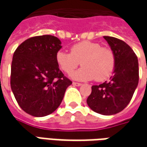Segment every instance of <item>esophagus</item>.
I'll return each instance as SVG.
<instances>
[{
  "label": "esophagus",
  "mask_w": 147,
  "mask_h": 147,
  "mask_svg": "<svg viewBox=\"0 0 147 147\" xmlns=\"http://www.w3.org/2000/svg\"><path fill=\"white\" fill-rule=\"evenodd\" d=\"M73 85H74V86H77V87H80V86H82V83L74 82H73Z\"/></svg>",
  "instance_id": "1"
}]
</instances>
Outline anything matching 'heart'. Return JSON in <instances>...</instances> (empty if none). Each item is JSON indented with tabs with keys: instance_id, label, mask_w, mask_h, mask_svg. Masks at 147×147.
I'll return each instance as SVG.
<instances>
[{
	"instance_id": "1",
	"label": "heart",
	"mask_w": 147,
	"mask_h": 147,
	"mask_svg": "<svg viewBox=\"0 0 147 147\" xmlns=\"http://www.w3.org/2000/svg\"><path fill=\"white\" fill-rule=\"evenodd\" d=\"M59 69L71 74L80 65L82 67L71 77L74 79L88 81L96 79L101 82L110 78L115 69V55L111 49L101 47L97 42L83 41L74 44L70 53L59 51L55 55Z\"/></svg>"
}]
</instances>
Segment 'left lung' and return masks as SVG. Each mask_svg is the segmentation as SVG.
<instances>
[{"instance_id": "obj_1", "label": "left lung", "mask_w": 147, "mask_h": 147, "mask_svg": "<svg viewBox=\"0 0 147 147\" xmlns=\"http://www.w3.org/2000/svg\"><path fill=\"white\" fill-rule=\"evenodd\" d=\"M115 55V69L108 82L92 87L87 103L92 110L103 115H112L123 110L138 87V57L127 43L118 38L104 36Z\"/></svg>"}]
</instances>
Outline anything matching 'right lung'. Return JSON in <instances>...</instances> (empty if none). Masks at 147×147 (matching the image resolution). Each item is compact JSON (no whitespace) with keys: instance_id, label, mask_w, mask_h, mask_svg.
<instances>
[{"instance_id":"add662e5","label":"right lung","mask_w":147,"mask_h":147,"mask_svg":"<svg viewBox=\"0 0 147 147\" xmlns=\"http://www.w3.org/2000/svg\"><path fill=\"white\" fill-rule=\"evenodd\" d=\"M58 37L42 35L27 39L14 51L10 87L21 109L35 117L53 113L72 84L55 60L61 49Z\"/></svg>"}]
</instances>
